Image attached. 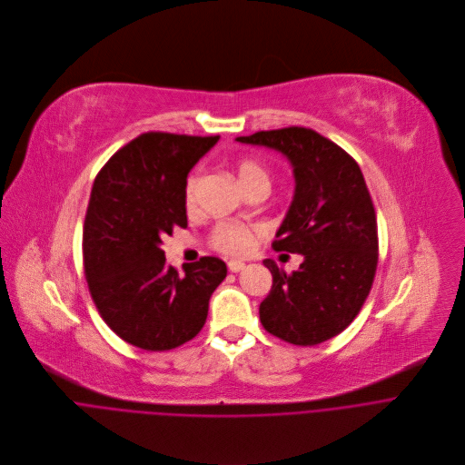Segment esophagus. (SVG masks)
<instances>
[{
    "label": "esophagus",
    "instance_id": "obj_1",
    "mask_svg": "<svg viewBox=\"0 0 465 465\" xmlns=\"http://www.w3.org/2000/svg\"><path fill=\"white\" fill-rule=\"evenodd\" d=\"M244 266H246V264H244L242 261H235V259L228 261V270H230V272H235V273H237V272L244 270Z\"/></svg>",
    "mask_w": 465,
    "mask_h": 465
}]
</instances>
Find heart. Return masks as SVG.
<instances>
[{"label": "heart", "mask_w": 465, "mask_h": 465, "mask_svg": "<svg viewBox=\"0 0 465 465\" xmlns=\"http://www.w3.org/2000/svg\"><path fill=\"white\" fill-rule=\"evenodd\" d=\"M237 175L242 183V186H250L252 183L257 181H266L268 183V170L262 163L255 161V159H241L237 163ZM197 199V177L192 175L188 177L186 184H184V203L188 208H193ZM210 244L223 252V253H230V255H241L246 253L252 246V230L242 224V223H235V221H223L219 224L213 226L212 233H210Z\"/></svg>", "instance_id": "obj_1"}]
</instances>
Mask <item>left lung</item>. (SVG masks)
<instances>
[{
    "mask_svg": "<svg viewBox=\"0 0 465 465\" xmlns=\"http://www.w3.org/2000/svg\"><path fill=\"white\" fill-rule=\"evenodd\" d=\"M237 142L284 153L295 177L272 248L304 261L290 273L264 261L272 288L259 306L261 325L292 345L323 343L354 322L376 275L378 223L363 173L343 147L311 127L257 131Z\"/></svg>",
    "mask_w": 465,
    "mask_h": 465,
    "instance_id": "obj_1",
    "label": "left lung"
}]
</instances>
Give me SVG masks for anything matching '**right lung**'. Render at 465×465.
Here are the masks:
<instances>
[{
  "label": "right lung",
  "mask_w": 465,
  "mask_h": 465,
  "mask_svg": "<svg viewBox=\"0 0 465 465\" xmlns=\"http://www.w3.org/2000/svg\"><path fill=\"white\" fill-rule=\"evenodd\" d=\"M219 136L147 131L98 172L84 221V272L96 311L124 341L164 352L204 327L213 290L226 277L219 257L166 264L161 242L186 228L184 184Z\"/></svg>",
  "instance_id": "right-lung-1"
}]
</instances>
